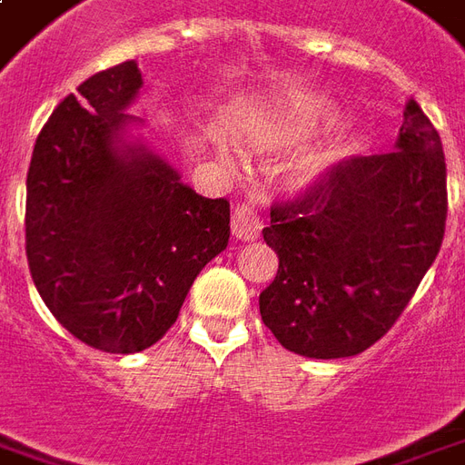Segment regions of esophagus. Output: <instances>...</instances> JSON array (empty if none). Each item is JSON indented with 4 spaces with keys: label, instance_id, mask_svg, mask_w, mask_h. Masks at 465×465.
I'll return each mask as SVG.
<instances>
[{
    "label": "esophagus",
    "instance_id": "1",
    "mask_svg": "<svg viewBox=\"0 0 465 465\" xmlns=\"http://www.w3.org/2000/svg\"><path fill=\"white\" fill-rule=\"evenodd\" d=\"M232 232L236 239H242V242H253V239H259L261 233V219L256 216V212L246 204H239L233 209L232 214Z\"/></svg>",
    "mask_w": 465,
    "mask_h": 465
}]
</instances>
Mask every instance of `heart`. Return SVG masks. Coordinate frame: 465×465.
I'll list each match as a JSON object with an SVG mask.
<instances>
[{
    "instance_id": "heart-1",
    "label": "heart",
    "mask_w": 465,
    "mask_h": 465,
    "mask_svg": "<svg viewBox=\"0 0 465 465\" xmlns=\"http://www.w3.org/2000/svg\"><path fill=\"white\" fill-rule=\"evenodd\" d=\"M330 118L322 113L308 108H293L288 110L285 115L273 120L271 125L259 130L256 135V145H276V147H298L302 143H308L311 137H315L322 130V125H328ZM335 160V153H315L308 154L298 167H295L293 180L298 187H311L325 174L330 163Z\"/></svg>"
}]
</instances>
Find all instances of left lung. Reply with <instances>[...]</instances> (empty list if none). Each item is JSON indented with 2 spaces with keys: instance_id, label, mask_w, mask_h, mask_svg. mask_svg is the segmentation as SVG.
Here are the masks:
<instances>
[{
  "instance_id": "obj_1",
  "label": "left lung",
  "mask_w": 465,
  "mask_h": 465,
  "mask_svg": "<svg viewBox=\"0 0 465 465\" xmlns=\"http://www.w3.org/2000/svg\"><path fill=\"white\" fill-rule=\"evenodd\" d=\"M446 212L441 137L409 101L394 153L342 160L271 206L263 242L278 253V273L259 298L266 328L295 355L364 352L434 263Z\"/></svg>"
}]
</instances>
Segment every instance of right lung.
<instances>
[{
	"label": "right lung",
	"instance_id": "right-lung-1",
	"mask_svg": "<svg viewBox=\"0 0 465 465\" xmlns=\"http://www.w3.org/2000/svg\"><path fill=\"white\" fill-rule=\"evenodd\" d=\"M135 61L91 75L51 113L26 174V259L54 318L85 345L130 355L174 325L199 271L229 243V202L127 140Z\"/></svg>",
	"mask_w": 465,
	"mask_h": 465
}]
</instances>
